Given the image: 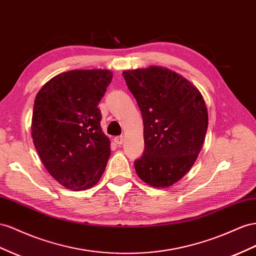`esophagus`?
Instances as JSON below:
<instances>
[{
	"mask_svg": "<svg viewBox=\"0 0 256 256\" xmlns=\"http://www.w3.org/2000/svg\"><path fill=\"white\" fill-rule=\"evenodd\" d=\"M114 141H115V143L117 144V145H122V143H124V141H125V138H124L122 136H116L115 139H114Z\"/></svg>",
	"mask_w": 256,
	"mask_h": 256,
	"instance_id": "34e87169",
	"label": "esophagus"
}]
</instances>
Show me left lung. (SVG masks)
<instances>
[{
    "label": "left lung",
    "instance_id": "left-lung-1",
    "mask_svg": "<svg viewBox=\"0 0 256 256\" xmlns=\"http://www.w3.org/2000/svg\"><path fill=\"white\" fill-rule=\"evenodd\" d=\"M144 125V152L134 162L139 178L169 188L195 164L208 129V111L198 89L169 68L152 66L122 72Z\"/></svg>",
    "mask_w": 256,
    "mask_h": 256
}]
</instances>
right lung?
Masks as SVG:
<instances>
[{
	"label": "right lung",
	"instance_id": "right-lung-1",
	"mask_svg": "<svg viewBox=\"0 0 256 256\" xmlns=\"http://www.w3.org/2000/svg\"><path fill=\"white\" fill-rule=\"evenodd\" d=\"M108 70L61 73L40 88L34 101L32 139L50 174L72 190L99 182L111 155L100 126L99 102L111 84Z\"/></svg>",
	"mask_w": 256,
	"mask_h": 256
}]
</instances>
